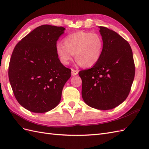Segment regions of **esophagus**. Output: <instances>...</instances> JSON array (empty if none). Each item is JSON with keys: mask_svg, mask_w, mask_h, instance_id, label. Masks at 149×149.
<instances>
[{"mask_svg": "<svg viewBox=\"0 0 149 149\" xmlns=\"http://www.w3.org/2000/svg\"><path fill=\"white\" fill-rule=\"evenodd\" d=\"M78 74V71L74 70H71V74L73 76H75Z\"/></svg>", "mask_w": 149, "mask_h": 149, "instance_id": "obj_1", "label": "esophagus"}]
</instances>
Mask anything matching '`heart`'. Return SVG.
<instances>
[{"label": "heart", "mask_w": 149, "mask_h": 149, "mask_svg": "<svg viewBox=\"0 0 149 149\" xmlns=\"http://www.w3.org/2000/svg\"><path fill=\"white\" fill-rule=\"evenodd\" d=\"M64 44L56 43L55 50L63 65H69L73 58L77 63L84 68L95 65L100 61L104 48L100 35L88 31H77L64 38Z\"/></svg>", "instance_id": "b5f03b06"}]
</instances>
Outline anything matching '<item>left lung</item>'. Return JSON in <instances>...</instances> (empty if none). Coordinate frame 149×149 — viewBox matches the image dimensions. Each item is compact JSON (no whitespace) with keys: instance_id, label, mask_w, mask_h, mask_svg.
<instances>
[{"instance_id":"left-lung-1","label":"left lung","mask_w":149,"mask_h":149,"mask_svg":"<svg viewBox=\"0 0 149 149\" xmlns=\"http://www.w3.org/2000/svg\"><path fill=\"white\" fill-rule=\"evenodd\" d=\"M104 42L102 56L93 68L79 72L82 97L89 106L109 110L127 97L135 76L133 54L129 43L116 31L98 26Z\"/></svg>"}]
</instances>
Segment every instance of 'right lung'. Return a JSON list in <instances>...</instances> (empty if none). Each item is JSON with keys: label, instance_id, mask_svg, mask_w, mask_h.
Segmentation results:
<instances>
[{"label": "right lung", "instance_id": "right-lung-1", "mask_svg": "<svg viewBox=\"0 0 149 149\" xmlns=\"http://www.w3.org/2000/svg\"><path fill=\"white\" fill-rule=\"evenodd\" d=\"M63 26L43 25L21 40L12 52L8 78L17 101L26 109L44 113L60 103L62 90L71 77L55 50Z\"/></svg>", "mask_w": 149, "mask_h": 149}]
</instances>
